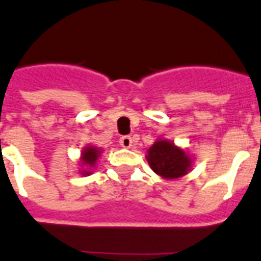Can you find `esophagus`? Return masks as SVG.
Here are the masks:
<instances>
[{
    "label": "esophagus",
    "instance_id": "obj_1",
    "mask_svg": "<svg viewBox=\"0 0 261 261\" xmlns=\"http://www.w3.org/2000/svg\"><path fill=\"white\" fill-rule=\"evenodd\" d=\"M119 143H121V146L123 147V148H130V147L133 146V139H131L130 137H122L121 139H119Z\"/></svg>",
    "mask_w": 261,
    "mask_h": 261
}]
</instances>
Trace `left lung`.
Segmentation results:
<instances>
[{"label":"left lung","mask_w":261,"mask_h":261,"mask_svg":"<svg viewBox=\"0 0 261 261\" xmlns=\"http://www.w3.org/2000/svg\"><path fill=\"white\" fill-rule=\"evenodd\" d=\"M146 159L151 169L167 180L182 177L192 171L194 164L193 155L165 138H159L153 142L147 149Z\"/></svg>","instance_id":"obj_1"}]
</instances>
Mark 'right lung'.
Segmentation results:
<instances>
[{
    "label": "right lung",
    "mask_w": 261,
    "mask_h": 261,
    "mask_svg": "<svg viewBox=\"0 0 261 261\" xmlns=\"http://www.w3.org/2000/svg\"><path fill=\"white\" fill-rule=\"evenodd\" d=\"M101 153H102V149L99 147L92 146V144L84 147L80 155V173L83 176H89L93 173V169L96 168Z\"/></svg>",
    "instance_id": "right-lung-1"
}]
</instances>
